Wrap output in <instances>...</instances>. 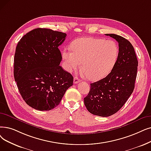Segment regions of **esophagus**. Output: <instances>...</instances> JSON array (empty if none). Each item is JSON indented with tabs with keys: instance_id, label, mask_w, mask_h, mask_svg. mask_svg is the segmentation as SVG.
I'll list each match as a JSON object with an SVG mask.
<instances>
[{
	"instance_id": "obj_1",
	"label": "esophagus",
	"mask_w": 151,
	"mask_h": 151,
	"mask_svg": "<svg viewBox=\"0 0 151 151\" xmlns=\"http://www.w3.org/2000/svg\"><path fill=\"white\" fill-rule=\"evenodd\" d=\"M80 81H81V80H80L78 77H76V76L74 77V80H73L74 84H77V83H80Z\"/></svg>"
}]
</instances>
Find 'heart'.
<instances>
[{
    "mask_svg": "<svg viewBox=\"0 0 151 151\" xmlns=\"http://www.w3.org/2000/svg\"><path fill=\"white\" fill-rule=\"evenodd\" d=\"M72 51L65 49L62 57L64 67L72 72L80 68L87 78L97 80L112 70L119 55V47L112 40L82 37L71 44Z\"/></svg>",
    "mask_w": 151,
    "mask_h": 151,
    "instance_id": "heart-1",
    "label": "heart"
}]
</instances>
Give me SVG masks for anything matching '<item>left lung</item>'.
<instances>
[{
  "mask_svg": "<svg viewBox=\"0 0 151 151\" xmlns=\"http://www.w3.org/2000/svg\"><path fill=\"white\" fill-rule=\"evenodd\" d=\"M106 35L119 42L116 61L106 77L90 84L89 94L84 98L89 112L103 117L117 112L132 95L138 65L134 47L129 41L115 34Z\"/></svg>",
  "mask_w": 151,
  "mask_h": 151,
  "instance_id": "left-lung-1",
  "label": "left lung"
}]
</instances>
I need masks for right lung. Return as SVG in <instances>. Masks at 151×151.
<instances>
[{
  "label": "right lung",
  "mask_w": 151,
  "mask_h": 151,
  "mask_svg": "<svg viewBox=\"0 0 151 151\" xmlns=\"http://www.w3.org/2000/svg\"><path fill=\"white\" fill-rule=\"evenodd\" d=\"M66 33L36 28L18 42L14 57V78L23 100L36 110H50L60 104L73 77L60 66L58 46Z\"/></svg>",
  "instance_id": "add662e5"
}]
</instances>
